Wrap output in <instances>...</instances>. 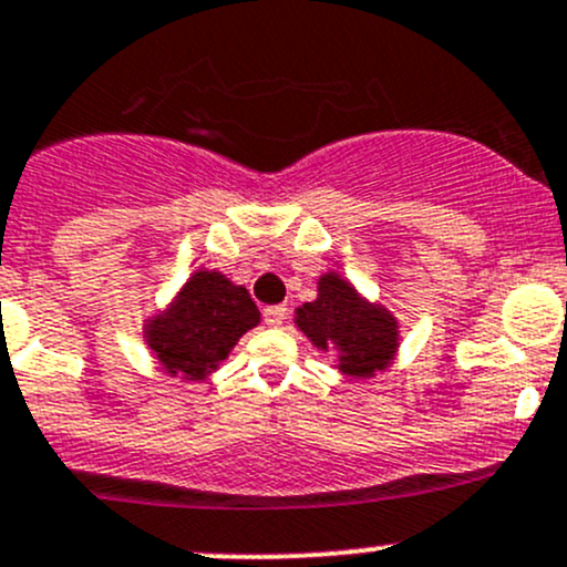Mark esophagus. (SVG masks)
<instances>
[{"label": "esophagus", "mask_w": 567, "mask_h": 567, "mask_svg": "<svg viewBox=\"0 0 567 567\" xmlns=\"http://www.w3.org/2000/svg\"><path fill=\"white\" fill-rule=\"evenodd\" d=\"M285 318H288V309H285L282 303H274V307H266L264 309L266 326H282Z\"/></svg>", "instance_id": "obj_1"}]
</instances>
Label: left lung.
I'll use <instances>...</instances> for the list:
<instances>
[{"mask_svg": "<svg viewBox=\"0 0 567 567\" xmlns=\"http://www.w3.org/2000/svg\"><path fill=\"white\" fill-rule=\"evenodd\" d=\"M296 326L315 348L339 350V372L348 378H372L399 348L396 318L333 271L320 277L318 299L296 309Z\"/></svg>", "mask_w": 567, "mask_h": 567, "instance_id": "left-lung-1", "label": "left lung"}]
</instances>
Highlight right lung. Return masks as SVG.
I'll list each match as a JSON object with an SVG mask.
<instances>
[{"mask_svg":"<svg viewBox=\"0 0 567 567\" xmlns=\"http://www.w3.org/2000/svg\"><path fill=\"white\" fill-rule=\"evenodd\" d=\"M260 323L247 288L219 271H195L176 301L146 323V344L174 378L206 380L238 337Z\"/></svg>","mask_w":567,"mask_h":567,"instance_id":"obj_1","label":"right lung"}]
</instances>
